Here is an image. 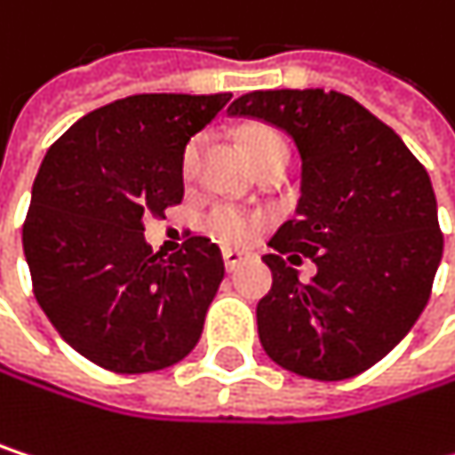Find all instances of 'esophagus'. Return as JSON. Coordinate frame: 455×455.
<instances>
[{
  "instance_id": "34e87169",
  "label": "esophagus",
  "mask_w": 455,
  "mask_h": 455,
  "mask_svg": "<svg viewBox=\"0 0 455 455\" xmlns=\"http://www.w3.org/2000/svg\"><path fill=\"white\" fill-rule=\"evenodd\" d=\"M221 255H224V266H227V271L239 268V266L244 263V258H247V252H239V250H224Z\"/></svg>"
}]
</instances>
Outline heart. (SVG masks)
<instances>
[{"label": "heart", "mask_w": 455, "mask_h": 455, "mask_svg": "<svg viewBox=\"0 0 455 455\" xmlns=\"http://www.w3.org/2000/svg\"><path fill=\"white\" fill-rule=\"evenodd\" d=\"M242 141H244V149H247L252 165L258 160L268 157L271 152L287 149L284 139L279 137L276 132H271V129H247L242 134ZM200 149H203V141L200 139H192L184 147V155H181V176L187 181H192L195 173H197ZM203 228L213 239H219L221 244H247L255 236V231H258V221L250 213H244V211H239L234 205H216V208H211L203 216Z\"/></svg>", "instance_id": "b5f03b06"}]
</instances>
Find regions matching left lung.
<instances>
[{"label":"left lung","instance_id":"obj_1","mask_svg":"<svg viewBox=\"0 0 455 455\" xmlns=\"http://www.w3.org/2000/svg\"><path fill=\"white\" fill-rule=\"evenodd\" d=\"M228 113L287 132L303 160L298 216L263 255L274 284L258 303L260 345L300 377L350 379L382 361L429 300L443 258L432 181L403 139L347 94L250 92ZM300 254L317 263L311 283L289 266Z\"/></svg>","mask_w":455,"mask_h":455}]
</instances>
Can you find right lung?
I'll return each instance as SVG.
<instances>
[{"label": "right lung", "mask_w": 455, "mask_h": 455, "mask_svg": "<svg viewBox=\"0 0 455 455\" xmlns=\"http://www.w3.org/2000/svg\"><path fill=\"white\" fill-rule=\"evenodd\" d=\"M231 94H134L57 139L23 224L34 295L60 337L116 374L179 363L203 334L224 279L208 236L163 258L144 219L184 200L181 155Z\"/></svg>", "instance_id": "right-lung-1"}]
</instances>
